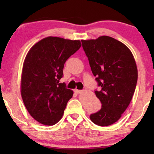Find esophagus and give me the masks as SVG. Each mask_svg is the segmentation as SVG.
Masks as SVG:
<instances>
[{
  "label": "esophagus",
  "mask_w": 154,
  "mask_h": 154,
  "mask_svg": "<svg viewBox=\"0 0 154 154\" xmlns=\"http://www.w3.org/2000/svg\"><path fill=\"white\" fill-rule=\"evenodd\" d=\"M74 91H75V93H77V94H80V93H81L82 92H83L81 90H77V89H75Z\"/></svg>",
  "instance_id": "1"
}]
</instances>
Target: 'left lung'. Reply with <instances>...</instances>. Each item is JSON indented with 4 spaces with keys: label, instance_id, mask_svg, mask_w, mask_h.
<instances>
[{
    "label": "left lung",
    "instance_id": "1",
    "mask_svg": "<svg viewBox=\"0 0 154 154\" xmlns=\"http://www.w3.org/2000/svg\"><path fill=\"white\" fill-rule=\"evenodd\" d=\"M81 42L100 88L94 93L102 108L90 119L97 125H110L119 121L132 100L137 82L135 60L129 48L113 38L103 35Z\"/></svg>",
    "mask_w": 154,
    "mask_h": 154
}]
</instances>
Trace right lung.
I'll use <instances>...</instances> for the list:
<instances>
[{"label":"right lung","mask_w":154,"mask_h":154,"mask_svg":"<svg viewBox=\"0 0 154 154\" xmlns=\"http://www.w3.org/2000/svg\"><path fill=\"white\" fill-rule=\"evenodd\" d=\"M81 46L77 40L50 36L35 43L27 54L21 94L27 111L40 123L53 125L62 117L73 92L60 80L66 61Z\"/></svg>","instance_id":"1"}]
</instances>
